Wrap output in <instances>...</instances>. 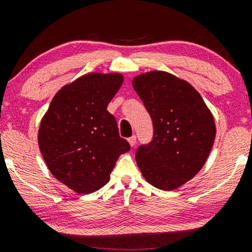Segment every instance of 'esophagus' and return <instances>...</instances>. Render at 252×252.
<instances>
[{
  "label": "esophagus",
  "mask_w": 252,
  "mask_h": 252,
  "mask_svg": "<svg viewBox=\"0 0 252 252\" xmlns=\"http://www.w3.org/2000/svg\"><path fill=\"white\" fill-rule=\"evenodd\" d=\"M128 142H129V144L131 147H135V144H136V136L134 135V136H131V137H130V138H128Z\"/></svg>",
  "instance_id": "1"
}]
</instances>
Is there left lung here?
<instances>
[{"label":"left lung","instance_id":"8db88e82","mask_svg":"<svg viewBox=\"0 0 252 252\" xmlns=\"http://www.w3.org/2000/svg\"><path fill=\"white\" fill-rule=\"evenodd\" d=\"M132 88L154 124L153 141L136 152L138 168L156 189H179L206 162L216 140L215 117L200 94L169 72L138 74Z\"/></svg>","mask_w":252,"mask_h":252}]
</instances>
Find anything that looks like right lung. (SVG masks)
<instances>
[{"label": "right lung", "mask_w": 252, "mask_h": 252, "mask_svg": "<svg viewBox=\"0 0 252 252\" xmlns=\"http://www.w3.org/2000/svg\"><path fill=\"white\" fill-rule=\"evenodd\" d=\"M123 80L118 72L84 74L57 92L41 118L43 160L57 180L79 194L103 187L120 155L130 150L106 110Z\"/></svg>", "instance_id": "obj_1"}]
</instances>
